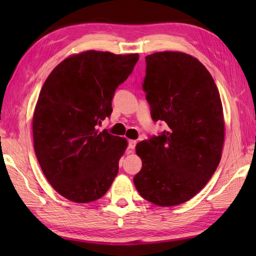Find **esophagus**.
<instances>
[{"label": "esophagus", "mask_w": 256, "mask_h": 256, "mask_svg": "<svg viewBox=\"0 0 256 256\" xmlns=\"http://www.w3.org/2000/svg\"><path fill=\"white\" fill-rule=\"evenodd\" d=\"M136 140H130L128 141V149L131 150V151H133V149L136 148Z\"/></svg>", "instance_id": "esophagus-1"}]
</instances>
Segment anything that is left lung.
<instances>
[{
	"label": "left lung",
	"instance_id": "8db88e82",
	"mask_svg": "<svg viewBox=\"0 0 256 256\" xmlns=\"http://www.w3.org/2000/svg\"><path fill=\"white\" fill-rule=\"evenodd\" d=\"M144 90L154 120L170 130L138 142L140 196L159 206L188 201L204 188L222 159L224 120L219 90L206 68L182 52L146 56Z\"/></svg>",
	"mask_w": 256,
	"mask_h": 256
}]
</instances>
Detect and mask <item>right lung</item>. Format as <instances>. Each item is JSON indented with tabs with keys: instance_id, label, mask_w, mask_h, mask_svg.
<instances>
[{
	"instance_id": "1",
	"label": "right lung",
	"mask_w": 256,
	"mask_h": 256,
	"mask_svg": "<svg viewBox=\"0 0 256 256\" xmlns=\"http://www.w3.org/2000/svg\"><path fill=\"white\" fill-rule=\"evenodd\" d=\"M138 54L86 50L63 60L47 76L32 118L34 149L56 192L76 203L105 196L128 148L125 138L100 132L118 86Z\"/></svg>"
}]
</instances>
